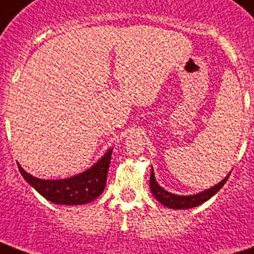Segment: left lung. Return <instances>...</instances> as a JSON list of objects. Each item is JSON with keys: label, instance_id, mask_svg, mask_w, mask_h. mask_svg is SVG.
<instances>
[{"label": "left lung", "instance_id": "left-lung-1", "mask_svg": "<svg viewBox=\"0 0 254 254\" xmlns=\"http://www.w3.org/2000/svg\"><path fill=\"white\" fill-rule=\"evenodd\" d=\"M230 172L228 173L227 177L224 178L223 181H220L219 184H216L215 186L210 187V189L204 190L198 193H193V195H176V193L168 192L167 190H164L163 187H161L157 182L154 177V172H153L152 167V173H150V180H149V186L150 191H152L153 196H154L157 200L161 202L164 206L170 207V209H191V207H196L198 205L204 204L205 201L209 200L210 197L215 195L219 190L224 186V184L228 181L229 178Z\"/></svg>", "mask_w": 254, "mask_h": 254}]
</instances>
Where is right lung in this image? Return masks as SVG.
Masks as SVG:
<instances>
[{"label": "right lung", "instance_id": "add662e5", "mask_svg": "<svg viewBox=\"0 0 254 254\" xmlns=\"http://www.w3.org/2000/svg\"><path fill=\"white\" fill-rule=\"evenodd\" d=\"M111 154L113 148L107 149L101 158L88 170L61 180H43L34 177L19 163L17 167L25 181L50 202L57 205H83L93 201L104 192Z\"/></svg>", "mask_w": 254, "mask_h": 254}]
</instances>
